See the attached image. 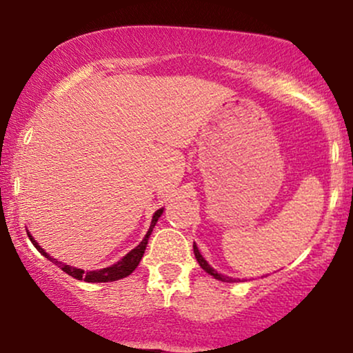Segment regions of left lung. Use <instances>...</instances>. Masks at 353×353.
I'll return each instance as SVG.
<instances>
[{
    "label": "left lung",
    "instance_id": "left-lung-1",
    "mask_svg": "<svg viewBox=\"0 0 353 353\" xmlns=\"http://www.w3.org/2000/svg\"><path fill=\"white\" fill-rule=\"evenodd\" d=\"M194 254H195V258H197V261H199V265H201V268L205 271V273H209L212 278H215V279H219V281H223V283H235V281H240V279H233V278H230V276H225V274H222V273H219L217 270H214L212 268V266L209 265V261L205 260V258L202 256L201 254V252H199V248H197V245L194 243Z\"/></svg>",
    "mask_w": 353,
    "mask_h": 353
}]
</instances>
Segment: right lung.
Returning a JSON list of instances; mask_svg holds the SVG:
<instances>
[{"instance_id": "obj_1", "label": "right lung", "mask_w": 353, "mask_h": 353, "mask_svg": "<svg viewBox=\"0 0 353 353\" xmlns=\"http://www.w3.org/2000/svg\"><path fill=\"white\" fill-rule=\"evenodd\" d=\"M163 212H164V207H161L159 210H156L154 214H152L151 225H150V228H148V233L144 235V239L141 240V243H139L138 246H134L131 252L126 253L120 261H117L114 265H110V266H107V268H101V270L83 271L80 268H75V266H70V265H65V263H62V261H57L55 258L50 256L49 253H46V250L42 248V246L37 243L36 240H34V236L31 235V232H29V230H28V236H29V240H31V243L36 246L37 252H39L41 254H44V256L48 258L49 261H52L54 265H57L59 268H61L62 271H65L67 274H70L72 278L83 279V281H87V283L117 281V279H121V278H126V276H130L136 270V266L139 265V261H141V258L144 254V250H146L148 240H150L152 228H154V225L158 223V220H159L161 215H163Z\"/></svg>"}]
</instances>
